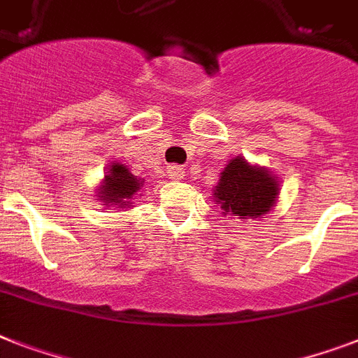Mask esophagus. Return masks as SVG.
<instances>
[{"instance_id": "obj_1", "label": "esophagus", "mask_w": 358, "mask_h": 358, "mask_svg": "<svg viewBox=\"0 0 358 358\" xmlns=\"http://www.w3.org/2000/svg\"><path fill=\"white\" fill-rule=\"evenodd\" d=\"M185 171L180 167V165H169L167 167V178L173 180V182H180V180H184Z\"/></svg>"}]
</instances>
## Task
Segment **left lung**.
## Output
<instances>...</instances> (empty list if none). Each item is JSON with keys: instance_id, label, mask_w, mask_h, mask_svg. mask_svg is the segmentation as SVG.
Returning a JSON list of instances; mask_svg holds the SVG:
<instances>
[{"instance_id": "8db88e82", "label": "left lung", "mask_w": 358, "mask_h": 358, "mask_svg": "<svg viewBox=\"0 0 358 358\" xmlns=\"http://www.w3.org/2000/svg\"><path fill=\"white\" fill-rule=\"evenodd\" d=\"M280 196L278 176L266 167L250 164L245 156H235L220 173L213 189V200L222 215L234 219H264Z\"/></svg>"}]
</instances>
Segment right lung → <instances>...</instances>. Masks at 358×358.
<instances>
[{
    "label": "right lung",
    "mask_w": 358,
    "mask_h": 358,
    "mask_svg": "<svg viewBox=\"0 0 358 358\" xmlns=\"http://www.w3.org/2000/svg\"><path fill=\"white\" fill-rule=\"evenodd\" d=\"M143 180L134 176L129 167L121 162H112L106 167L103 182L97 187V200L104 208L124 209L134 208V200L141 196Z\"/></svg>",
    "instance_id": "obj_1"
}]
</instances>
